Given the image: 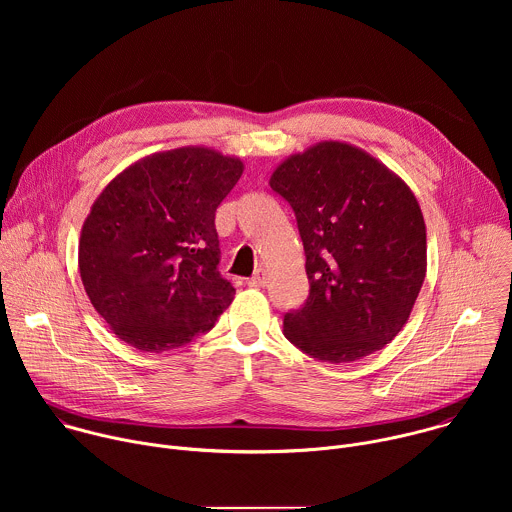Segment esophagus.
<instances>
[{"label":"esophagus","mask_w":512,"mask_h":512,"mask_svg":"<svg viewBox=\"0 0 512 512\" xmlns=\"http://www.w3.org/2000/svg\"><path fill=\"white\" fill-rule=\"evenodd\" d=\"M247 283H249L251 287H263V285L267 283V271H265V269H257V271L247 279Z\"/></svg>","instance_id":"esophagus-1"}]
</instances>
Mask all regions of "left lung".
I'll use <instances>...</instances> for the list:
<instances>
[{"instance_id":"8db88e82","label":"left lung","mask_w":512,"mask_h":512,"mask_svg":"<svg viewBox=\"0 0 512 512\" xmlns=\"http://www.w3.org/2000/svg\"><path fill=\"white\" fill-rule=\"evenodd\" d=\"M269 186L294 208L310 296L285 338L326 362H352L407 324L427 269L425 221L411 188L352 143L326 139L285 158Z\"/></svg>"}]
</instances>
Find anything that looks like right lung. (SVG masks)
Segmentation results:
<instances>
[{
    "label": "right lung",
    "instance_id": "1",
    "mask_svg": "<svg viewBox=\"0 0 512 512\" xmlns=\"http://www.w3.org/2000/svg\"><path fill=\"white\" fill-rule=\"evenodd\" d=\"M245 166L204 145L145 156L119 172L83 223L79 269L117 338L164 352L210 330L233 302L214 212Z\"/></svg>",
    "mask_w": 512,
    "mask_h": 512
}]
</instances>
